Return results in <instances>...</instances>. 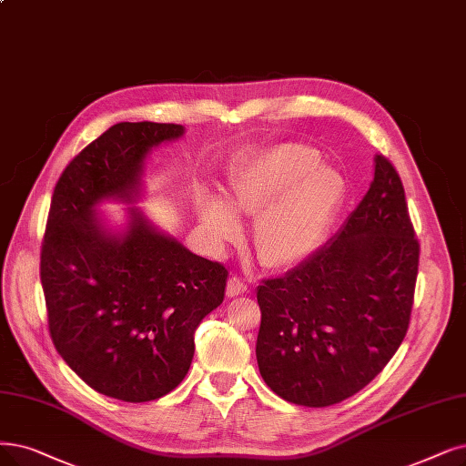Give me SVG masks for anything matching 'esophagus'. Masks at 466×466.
Masks as SVG:
<instances>
[{"instance_id":"esophagus-1","label":"esophagus","mask_w":466,"mask_h":466,"mask_svg":"<svg viewBox=\"0 0 466 466\" xmlns=\"http://www.w3.org/2000/svg\"><path fill=\"white\" fill-rule=\"evenodd\" d=\"M248 290V287H247V283L243 281V279L240 277H237V275H233V277H229V281H228V296H238V294H245Z\"/></svg>"}]
</instances>
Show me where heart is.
<instances>
[{
    "mask_svg": "<svg viewBox=\"0 0 466 466\" xmlns=\"http://www.w3.org/2000/svg\"><path fill=\"white\" fill-rule=\"evenodd\" d=\"M304 143H277L252 153L229 177L228 202L204 193L197 210L200 228L216 248L243 233L237 218H258L254 250L266 268L290 269L315 252L344 197L339 172L319 164Z\"/></svg>",
    "mask_w": 466,
    "mask_h": 466,
    "instance_id": "heart-1",
    "label": "heart"
}]
</instances>
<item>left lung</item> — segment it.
Masks as SVG:
<instances>
[{
    "mask_svg": "<svg viewBox=\"0 0 466 466\" xmlns=\"http://www.w3.org/2000/svg\"><path fill=\"white\" fill-rule=\"evenodd\" d=\"M417 271L419 240L401 179L375 155V177L340 231L256 290V360L266 384L306 407L358 394L405 339Z\"/></svg>",
    "mask_w": 466,
    "mask_h": 466,
    "instance_id": "8db88e82",
    "label": "left lung"
}]
</instances>
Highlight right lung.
I'll return each mask as SVG.
<instances>
[{
    "label": "right lung",
    "instance_id": "1",
    "mask_svg": "<svg viewBox=\"0 0 466 466\" xmlns=\"http://www.w3.org/2000/svg\"><path fill=\"white\" fill-rule=\"evenodd\" d=\"M183 134L179 124L110 126L66 166L51 198L40 277L53 344L86 384L129 403L185 379L195 330L226 296V268L136 207L147 157ZM105 201L130 207L120 227L100 216Z\"/></svg>",
    "mask_w": 466,
    "mask_h": 466
}]
</instances>
